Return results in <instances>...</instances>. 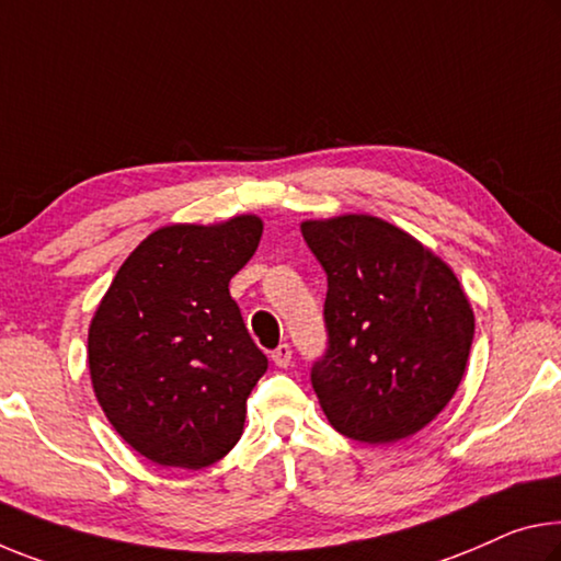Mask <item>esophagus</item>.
I'll list each match as a JSON object with an SVG mask.
<instances>
[{"label":"esophagus","mask_w":561,"mask_h":561,"mask_svg":"<svg viewBox=\"0 0 561 561\" xmlns=\"http://www.w3.org/2000/svg\"><path fill=\"white\" fill-rule=\"evenodd\" d=\"M272 362L277 364V367H289V362H291V346H289V344H279L277 350L272 352Z\"/></svg>","instance_id":"1"}]
</instances>
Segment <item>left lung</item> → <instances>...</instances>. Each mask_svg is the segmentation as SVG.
<instances>
[{"instance_id": "obj_1", "label": "left lung", "mask_w": 561, "mask_h": 561, "mask_svg": "<svg viewBox=\"0 0 561 561\" xmlns=\"http://www.w3.org/2000/svg\"><path fill=\"white\" fill-rule=\"evenodd\" d=\"M327 272L329 350L312 387L329 424L364 444L412 437L455 397L474 312L451 266L389 221H301Z\"/></svg>"}]
</instances>
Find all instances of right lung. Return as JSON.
I'll return each instance as SVG.
<instances>
[{"label": "right lung", "instance_id": "right-lung-1", "mask_svg": "<svg viewBox=\"0 0 561 561\" xmlns=\"http://www.w3.org/2000/svg\"><path fill=\"white\" fill-rule=\"evenodd\" d=\"M262 219L157 229L119 266L89 324V377L106 420L162 467L215 465L242 437L266 371L229 295Z\"/></svg>", "mask_w": 561, "mask_h": 561}]
</instances>
